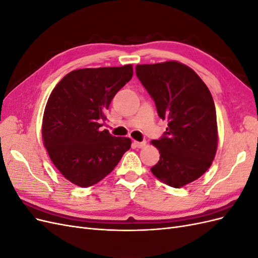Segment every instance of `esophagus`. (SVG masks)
<instances>
[{"mask_svg":"<svg viewBox=\"0 0 258 258\" xmlns=\"http://www.w3.org/2000/svg\"><path fill=\"white\" fill-rule=\"evenodd\" d=\"M134 145H135V147L142 148V147H144V146L146 145V142H145V141H143V142H138V141H135V142H134Z\"/></svg>","mask_w":258,"mask_h":258,"instance_id":"34e87169","label":"esophagus"}]
</instances>
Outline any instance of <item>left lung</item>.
I'll return each instance as SVG.
<instances>
[{"mask_svg": "<svg viewBox=\"0 0 258 258\" xmlns=\"http://www.w3.org/2000/svg\"><path fill=\"white\" fill-rule=\"evenodd\" d=\"M136 73L168 122L163 136L152 141L160 154L152 173L174 188L196 181L212 165L217 150L216 111L209 88L177 61L138 64Z\"/></svg>", "mask_w": 258, "mask_h": 258, "instance_id": "obj_1", "label": "left lung"}]
</instances>
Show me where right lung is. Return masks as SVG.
Instances as JSON below:
<instances>
[{
	"label": "right lung",
	"instance_id": "add662e5",
	"mask_svg": "<svg viewBox=\"0 0 258 258\" xmlns=\"http://www.w3.org/2000/svg\"><path fill=\"white\" fill-rule=\"evenodd\" d=\"M134 74L131 64L70 72L51 91L42 137L59 172L68 181L89 187L110 174L131 146L129 138L101 130L114 96Z\"/></svg>",
	"mask_w": 258,
	"mask_h": 258
}]
</instances>
